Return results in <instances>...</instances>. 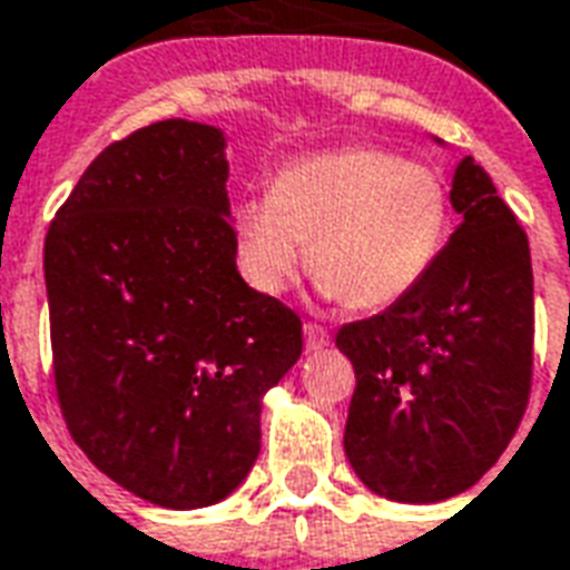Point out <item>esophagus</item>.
I'll return each mask as SVG.
<instances>
[{
  "label": "esophagus",
  "instance_id": "34e87169",
  "mask_svg": "<svg viewBox=\"0 0 570 570\" xmlns=\"http://www.w3.org/2000/svg\"><path fill=\"white\" fill-rule=\"evenodd\" d=\"M303 336H306V348H325L331 343V334H327V327L315 325V322H306L303 325Z\"/></svg>",
  "mask_w": 570,
  "mask_h": 570
}]
</instances>
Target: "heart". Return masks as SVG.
I'll return each instance as SVG.
<instances>
[{
  "label": "heart",
  "instance_id": "1",
  "mask_svg": "<svg viewBox=\"0 0 570 570\" xmlns=\"http://www.w3.org/2000/svg\"><path fill=\"white\" fill-rule=\"evenodd\" d=\"M450 222V199L425 164L382 148H336L282 166L269 197L236 209L239 264L276 294L309 243L315 282L352 309H382L425 279Z\"/></svg>",
  "mask_w": 570,
  "mask_h": 570
}]
</instances>
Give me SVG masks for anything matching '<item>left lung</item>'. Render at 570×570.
<instances>
[{
	"instance_id": "left-lung-1",
	"label": "left lung",
	"mask_w": 570,
	"mask_h": 570,
	"mask_svg": "<svg viewBox=\"0 0 570 570\" xmlns=\"http://www.w3.org/2000/svg\"><path fill=\"white\" fill-rule=\"evenodd\" d=\"M450 199L464 222L406 297L336 331L355 367L346 455L404 504L471 489L525 416L534 364L529 236L483 166L464 157Z\"/></svg>"
}]
</instances>
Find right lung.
<instances>
[{
	"label": "right lung",
	"mask_w": 570,
	"mask_h": 570,
	"mask_svg": "<svg viewBox=\"0 0 570 570\" xmlns=\"http://www.w3.org/2000/svg\"><path fill=\"white\" fill-rule=\"evenodd\" d=\"M224 136L169 118L111 142L45 236L57 404L87 459L173 510L222 501L261 452V397L301 315L236 269Z\"/></svg>",
	"instance_id": "right-lung-1"
}]
</instances>
